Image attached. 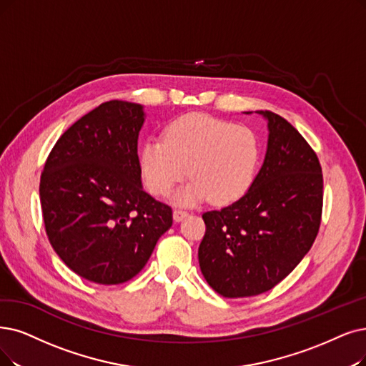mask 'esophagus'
I'll return each instance as SVG.
<instances>
[{"label": "esophagus", "mask_w": 366, "mask_h": 366, "mask_svg": "<svg viewBox=\"0 0 366 366\" xmlns=\"http://www.w3.org/2000/svg\"><path fill=\"white\" fill-rule=\"evenodd\" d=\"M187 214H189V212L184 210V209H175V210H174V221H175V222H180V221H183V219H184Z\"/></svg>", "instance_id": "34e87169"}]
</instances>
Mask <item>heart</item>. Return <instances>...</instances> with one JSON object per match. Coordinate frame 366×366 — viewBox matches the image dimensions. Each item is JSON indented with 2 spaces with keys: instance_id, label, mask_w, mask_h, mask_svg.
<instances>
[{
  "instance_id": "heart-1",
  "label": "heart",
  "mask_w": 366,
  "mask_h": 366,
  "mask_svg": "<svg viewBox=\"0 0 366 366\" xmlns=\"http://www.w3.org/2000/svg\"><path fill=\"white\" fill-rule=\"evenodd\" d=\"M261 142L252 129L207 114H186L171 122L164 138L145 141L139 153L142 180L156 197H167L189 175L182 202L210 198L224 206L242 198L255 180Z\"/></svg>"
}]
</instances>
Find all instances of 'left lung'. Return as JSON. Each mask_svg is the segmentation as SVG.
Returning <instances> with one entry per match:
<instances>
[{
  "mask_svg": "<svg viewBox=\"0 0 366 366\" xmlns=\"http://www.w3.org/2000/svg\"><path fill=\"white\" fill-rule=\"evenodd\" d=\"M269 122L267 153L240 199L202 214L201 272L224 297L272 290L295 270L317 237L323 212V172L311 145L281 115Z\"/></svg>",
  "mask_w": 366,
  "mask_h": 366,
  "instance_id": "obj_1",
  "label": "left lung"
}]
</instances>
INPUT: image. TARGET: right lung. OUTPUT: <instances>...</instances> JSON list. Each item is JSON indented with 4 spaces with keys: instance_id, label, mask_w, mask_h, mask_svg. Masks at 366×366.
Instances as JSON below:
<instances>
[{
    "instance_id": "1",
    "label": "right lung",
    "mask_w": 366,
    "mask_h": 366,
    "mask_svg": "<svg viewBox=\"0 0 366 366\" xmlns=\"http://www.w3.org/2000/svg\"><path fill=\"white\" fill-rule=\"evenodd\" d=\"M142 107L109 100L58 138L40 175L48 239L64 264L102 285L137 276L165 231L172 209L141 186Z\"/></svg>"
}]
</instances>
